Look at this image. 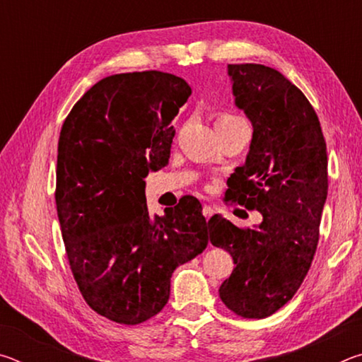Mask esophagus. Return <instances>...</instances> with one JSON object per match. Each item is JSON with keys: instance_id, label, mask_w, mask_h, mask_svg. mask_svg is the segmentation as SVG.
I'll return each mask as SVG.
<instances>
[{"instance_id": "esophagus-1", "label": "esophagus", "mask_w": 362, "mask_h": 362, "mask_svg": "<svg viewBox=\"0 0 362 362\" xmlns=\"http://www.w3.org/2000/svg\"><path fill=\"white\" fill-rule=\"evenodd\" d=\"M212 214H214V209H212L211 206H204V207H203V216H204L207 220H209V218L212 217Z\"/></svg>"}]
</instances>
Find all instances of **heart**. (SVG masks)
Instances as JSON below:
<instances>
[{"mask_svg":"<svg viewBox=\"0 0 362 362\" xmlns=\"http://www.w3.org/2000/svg\"><path fill=\"white\" fill-rule=\"evenodd\" d=\"M220 121H244V119L238 118V116H233V115H222V116H220V118L217 119V122H220Z\"/></svg>","mask_w":362,"mask_h":362,"instance_id":"1","label":"heart"}]
</instances>
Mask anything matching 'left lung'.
Returning a JSON list of instances; mask_svg holds the SVG:
<instances>
[{"label":"left lung","mask_w":362,"mask_h":362,"mask_svg":"<svg viewBox=\"0 0 362 362\" xmlns=\"http://www.w3.org/2000/svg\"><path fill=\"white\" fill-rule=\"evenodd\" d=\"M228 75L254 134L225 199L259 211L263 220L240 228L214 216L207 231L236 265L218 289L222 302L238 316L262 320L296 296L313 262L329 187L326 140L315 108L278 70L233 64Z\"/></svg>","instance_id":"obj_1"}]
</instances>
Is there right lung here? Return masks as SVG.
Masks as SVG:
<instances>
[{"label":"right lung","mask_w":362,"mask_h":362,"mask_svg":"<svg viewBox=\"0 0 362 362\" xmlns=\"http://www.w3.org/2000/svg\"><path fill=\"white\" fill-rule=\"evenodd\" d=\"M192 95L164 71L119 73L95 83L66 116L57 148V216L73 278L90 308L126 326L168 303L174 269L207 246L203 207H146L145 177L166 166L173 119Z\"/></svg>","instance_id":"right-lung-1"}]
</instances>
